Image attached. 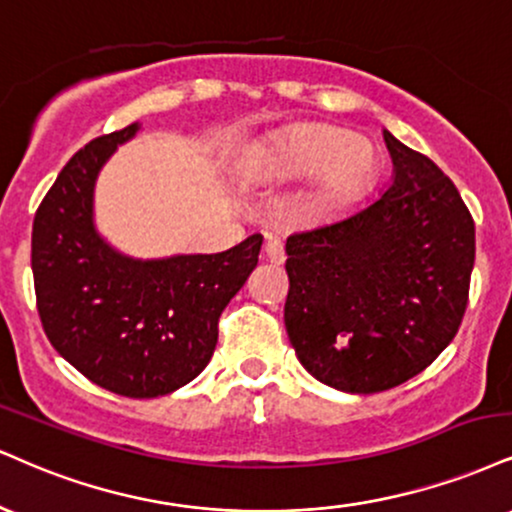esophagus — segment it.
<instances>
[{"label":"esophagus","mask_w":512,"mask_h":512,"mask_svg":"<svg viewBox=\"0 0 512 512\" xmlns=\"http://www.w3.org/2000/svg\"><path fill=\"white\" fill-rule=\"evenodd\" d=\"M264 252H267V257L272 260L274 264H281L286 260V250H283V243L272 233H267V243H264Z\"/></svg>","instance_id":"34e87169"}]
</instances>
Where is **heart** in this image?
I'll use <instances>...</instances> for the list:
<instances>
[{"instance_id":"b5f03b06","label":"heart","mask_w":512,"mask_h":512,"mask_svg":"<svg viewBox=\"0 0 512 512\" xmlns=\"http://www.w3.org/2000/svg\"><path fill=\"white\" fill-rule=\"evenodd\" d=\"M267 174L303 178L319 174L317 202L324 209H341L357 200L377 171L372 143L334 126H300L283 135L267 159Z\"/></svg>"}]
</instances>
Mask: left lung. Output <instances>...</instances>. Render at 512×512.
<instances>
[{
	"instance_id": "obj_1",
	"label": "left lung",
	"mask_w": 512,
	"mask_h": 512,
	"mask_svg": "<svg viewBox=\"0 0 512 512\" xmlns=\"http://www.w3.org/2000/svg\"><path fill=\"white\" fill-rule=\"evenodd\" d=\"M393 183L348 217L286 240L283 307L295 355L346 393H379L427 369L458 334L474 221L432 159L384 131Z\"/></svg>"
}]
</instances>
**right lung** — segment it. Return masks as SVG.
Masks as SVG:
<instances>
[{"label":"right lung","instance_id":"obj_1","mask_svg":"<svg viewBox=\"0 0 512 512\" xmlns=\"http://www.w3.org/2000/svg\"><path fill=\"white\" fill-rule=\"evenodd\" d=\"M140 123L90 140L69 159L33 221V279L42 329L83 377L128 398H157L212 360L219 317L252 269L262 236L217 255L133 260L100 238L92 193L102 164Z\"/></svg>","mask_w":512,"mask_h":512}]
</instances>
